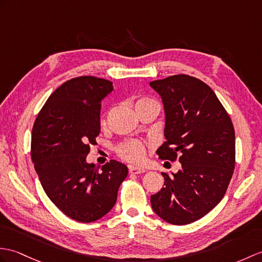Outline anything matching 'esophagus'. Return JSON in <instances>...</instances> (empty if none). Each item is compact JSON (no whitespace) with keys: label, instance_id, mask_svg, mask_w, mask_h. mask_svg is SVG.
<instances>
[{"label":"esophagus","instance_id":"34e87169","mask_svg":"<svg viewBox=\"0 0 262 262\" xmlns=\"http://www.w3.org/2000/svg\"><path fill=\"white\" fill-rule=\"evenodd\" d=\"M146 172L145 168L142 167H135V166H129V173L130 174H143Z\"/></svg>","mask_w":262,"mask_h":262}]
</instances>
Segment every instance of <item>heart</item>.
I'll use <instances>...</instances> for the list:
<instances>
[{
	"mask_svg": "<svg viewBox=\"0 0 262 262\" xmlns=\"http://www.w3.org/2000/svg\"><path fill=\"white\" fill-rule=\"evenodd\" d=\"M146 103H154L157 105L156 101L149 98H143L139 99L136 102V107L139 105H146ZM146 153V146L143 142L136 141V139H132V141H126L121 144L118 148V154L126 161L130 163H139L144 160Z\"/></svg>",
	"mask_w": 262,
	"mask_h": 262,
	"instance_id": "1",
	"label": "heart"
}]
</instances>
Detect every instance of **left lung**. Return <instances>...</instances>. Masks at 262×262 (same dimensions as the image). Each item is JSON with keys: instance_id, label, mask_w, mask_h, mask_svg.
I'll return each mask as SVG.
<instances>
[{"instance_id": "left-lung-1", "label": "left lung", "mask_w": 262, "mask_h": 262, "mask_svg": "<svg viewBox=\"0 0 262 262\" xmlns=\"http://www.w3.org/2000/svg\"><path fill=\"white\" fill-rule=\"evenodd\" d=\"M161 96L166 142L156 150L175 161L178 173L162 172L164 187L150 196L153 211L164 221L184 226L215 208L227 192L235 163V135L227 111L208 84L176 75L149 82Z\"/></svg>"}]
</instances>
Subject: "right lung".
I'll return each instance as SVG.
<instances>
[{"label":"right lung","instance_id":"obj_1","mask_svg":"<svg viewBox=\"0 0 262 262\" xmlns=\"http://www.w3.org/2000/svg\"><path fill=\"white\" fill-rule=\"evenodd\" d=\"M113 90L112 81L93 76L66 81L49 97L32 128L31 157L41 185L52 203L78 222L106 215L128 174L117 161L101 169L86 161L100 133L101 100Z\"/></svg>","mask_w":262,"mask_h":262}]
</instances>
